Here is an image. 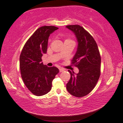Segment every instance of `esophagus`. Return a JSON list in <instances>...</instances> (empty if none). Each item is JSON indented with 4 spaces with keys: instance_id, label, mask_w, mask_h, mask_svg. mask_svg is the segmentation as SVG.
I'll use <instances>...</instances> for the list:
<instances>
[{
    "instance_id": "esophagus-1",
    "label": "esophagus",
    "mask_w": 123,
    "mask_h": 123,
    "mask_svg": "<svg viewBox=\"0 0 123 123\" xmlns=\"http://www.w3.org/2000/svg\"><path fill=\"white\" fill-rule=\"evenodd\" d=\"M59 70H60V72L61 73V72L64 71L65 69H64V68H59Z\"/></svg>"
}]
</instances>
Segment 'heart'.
Wrapping results in <instances>:
<instances>
[{"label": "heart", "instance_id": "obj_1", "mask_svg": "<svg viewBox=\"0 0 123 123\" xmlns=\"http://www.w3.org/2000/svg\"><path fill=\"white\" fill-rule=\"evenodd\" d=\"M65 41H71V42H73V40H71V39H66V40H65Z\"/></svg>", "mask_w": 123, "mask_h": 123}]
</instances>
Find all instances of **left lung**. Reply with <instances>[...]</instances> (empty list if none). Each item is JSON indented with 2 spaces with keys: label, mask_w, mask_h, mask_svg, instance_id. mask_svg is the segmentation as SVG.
<instances>
[{
  "label": "left lung",
  "mask_w": 123,
  "mask_h": 123,
  "mask_svg": "<svg viewBox=\"0 0 123 123\" xmlns=\"http://www.w3.org/2000/svg\"><path fill=\"white\" fill-rule=\"evenodd\" d=\"M66 27L74 33L78 41L77 50L71 63L79 70L78 74L68 70L71 77L66 89L75 97H84L94 89L99 79L100 54L94 38L83 27L75 25Z\"/></svg>",
  "instance_id": "left-lung-1"
}]
</instances>
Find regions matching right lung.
<instances>
[{
	"instance_id": "1",
	"label": "right lung",
	"mask_w": 123,
	"mask_h": 123,
	"mask_svg": "<svg viewBox=\"0 0 123 123\" xmlns=\"http://www.w3.org/2000/svg\"><path fill=\"white\" fill-rule=\"evenodd\" d=\"M58 28L53 26L39 27L25 44L19 57V68L23 81L32 94L40 96L48 93L52 82L59 73L58 68L48 67L42 62L47 53L50 34Z\"/></svg>"
}]
</instances>
